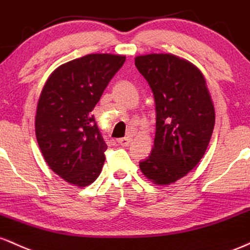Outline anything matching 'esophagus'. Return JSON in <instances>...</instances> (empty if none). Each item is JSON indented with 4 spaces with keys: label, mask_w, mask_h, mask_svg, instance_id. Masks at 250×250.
I'll use <instances>...</instances> for the list:
<instances>
[{
    "label": "esophagus",
    "mask_w": 250,
    "mask_h": 250,
    "mask_svg": "<svg viewBox=\"0 0 250 250\" xmlns=\"http://www.w3.org/2000/svg\"><path fill=\"white\" fill-rule=\"evenodd\" d=\"M131 142H132V138H131V137H124V138L118 139V143H119L120 145H123V146H127Z\"/></svg>",
    "instance_id": "1"
}]
</instances>
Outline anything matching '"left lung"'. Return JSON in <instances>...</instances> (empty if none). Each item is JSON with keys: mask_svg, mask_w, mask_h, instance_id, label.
Segmentation results:
<instances>
[{"mask_svg": "<svg viewBox=\"0 0 250 250\" xmlns=\"http://www.w3.org/2000/svg\"><path fill=\"white\" fill-rule=\"evenodd\" d=\"M134 64L156 103L153 147L139 167L157 186H170L206 153L215 125L214 104L202 72L186 59L152 53L136 57Z\"/></svg>", "mask_w": 250, "mask_h": 250, "instance_id": "8db88e82", "label": "left lung"}]
</instances>
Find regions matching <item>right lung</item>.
Instances as JSON below:
<instances>
[{
  "label": "right lung",
  "instance_id": "add662e5",
  "mask_svg": "<svg viewBox=\"0 0 250 250\" xmlns=\"http://www.w3.org/2000/svg\"><path fill=\"white\" fill-rule=\"evenodd\" d=\"M125 55L88 54L59 66L44 83L35 114V134L48 167L75 187L92 184L107 145L94 106L125 62Z\"/></svg>",
  "mask_w": 250,
  "mask_h": 250
}]
</instances>
